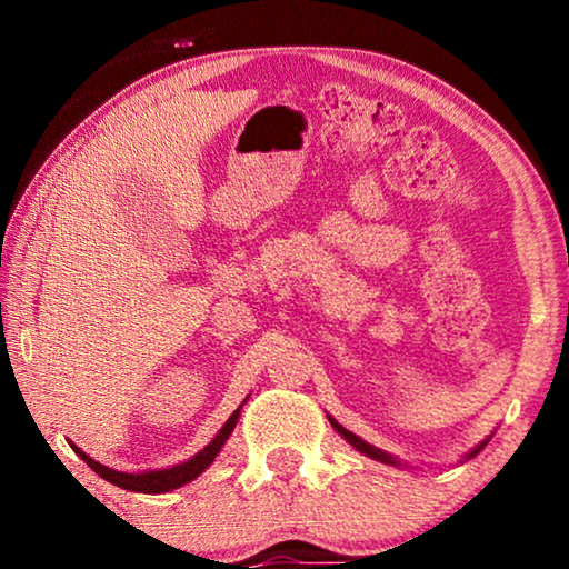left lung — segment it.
Instances as JSON below:
<instances>
[{
  "label": "left lung",
  "mask_w": 569,
  "mask_h": 569,
  "mask_svg": "<svg viewBox=\"0 0 569 569\" xmlns=\"http://www.w3.org/2000/svg\"><path fill=\"white\" fill-rule=\"evenodd\" d=\"M331 425H333V430H337V432L341 435V438H345L347 442H352V446H355L357 450H360V453H365V456H370V458H376V461H383V463L399 466V461H396V458H393V456H388V453H383V450L372 448V446H370V442H365L362 438H357V435H355V432H349V430H345V427H341V425L337 422V419H331ZM481 448H485V442H481V446H479V448H473V450H471V453H469V458H471V456H477Z\"/></svg>",
  "instance_id": "left-lung-1"
}]
</instances>
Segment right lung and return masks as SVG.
Masks as SVG:
<instances>
[{
    "label": "right lung",
    "instance_id": "add662e5",
    "mask_svg": "<svg viewBox=\"0 0 569 569\" xmlns=\"http://www.w3.org/2000/svg\"><path fill=\"white\" fill-rule=\"evenodd\" d=\"M238 415L240 409L232 411V417L224 422V427L220 432H217V438L209 442V446L201 450V453H197L191 458V461L186 463H178V466H170V469H162V471H144V473H123V471H113L108 469V466L92 461V458L88 453H82L80 448L72 446L77 450V456L82 458L84 463L90 466L92 471L98 473V477H103L106 481H111V485L121 487V489H131V492H144V495H160V492H170V489H178L183 485H189L191 479H197L201 471L207 469L209 463L214 461L217 453H220V448L224 446V440L230 438L232 427H236L238 422Z\"/></svg>",
    "mask_w": 569,
    "mask_h": 569
}]
</instances>
